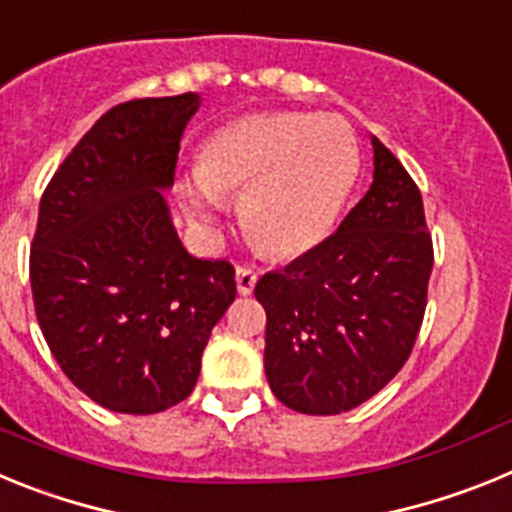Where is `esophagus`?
<instances>
[{"label": "esophagus", "instance_id": "obj_1", "mask_svg": "<svg viewBox=\"0 0 512 512\" xmlns=\"http://www.w3.org/2000/svg\"><path fill=\"white\" fill-rule=\"evenodd\" d=\"M256 279H259V271L253 269V266L243 264L235 269V284H238L241 295H251L253 287H256Z\"/></svg>", "mask_w": 512, "mask_h": 512}]
</instances>
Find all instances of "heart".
Returning <instances> with one entry per match:
<instances>
[{"mask_svg": "<svg viewBox=\"0 0 512 512\" xmlns=\"http://www.w3.org/2000/svg\"><path fill=\"white\" fill-rule=\"evenodd\" d=\"M189 192L210 217L241 194L248 238L269 256H300L328 238L359 176V146L338 117L259 112L225 122L200 153Z\"/></svg>", "mask_w": 512, "mask_h": 512, "instance_id": "b5f03b06", "label": "heart"}]
</instances>
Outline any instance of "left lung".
<instances>
[{
    "label": "left lung",
    "instance_id": "obj_1",
    "mask_svg": "<svg viewBox=\"0 0 512 512\" xmlns=\"http://www.w3.org/2000/svg\"><path fill=\"white\" fill-rule=\"evenodd\" d=\"M372 146V187L336 233L253 289L266 310V379L297 413L338 415L377 395L423 325L433 269L423 197L395 153Z\"/></svg>",
    "mask_w": 512,
    "mask_h": 512
}]
</instances>
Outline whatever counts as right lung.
I'll list each match as a JSON object with an SVG mask.
<instances>
[{"mask_svg":"<svg viewBox=\"0 0 512 512\" xmlns=\"http://www.w3.org/2000/svg\"><path fill=\"white\" fill-rule=\"evenodd\" d=\"M197 107L192 92L115 104L40 197L30 246L40 330L63 374L115 413L187 400L235 300L233 264L184 251L161 194Z\"/></svg>","mask_w":512,"mask_h":512,"instance_id":"1","label":"right lung"}]
</instances>
